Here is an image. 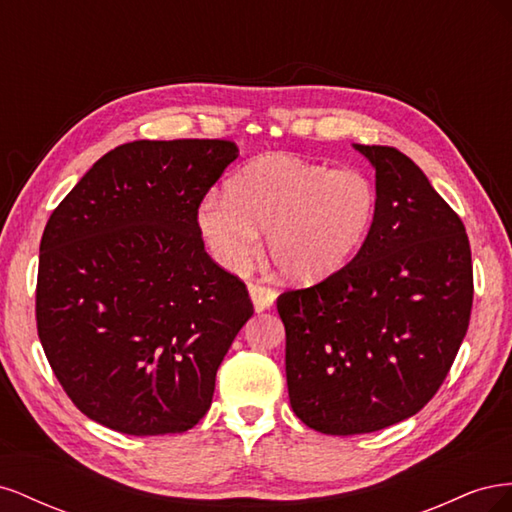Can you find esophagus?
Listing matches in <instances>:
<instances>
[{"mask_svg": "<svg viewBox=\"0 0 512 512\" xmlns=\"http://www.w3.org/2000/svg\"><path fill=\"white\" fill-rule=\"evenodd\" d=\"M247 290H250V299L256 307V312H265V309H269L277 299V292L273 288L265 286V284H260V282L250 284V286H247Z\"/></svg>", "mask_w": 512, "mask_h": 512, "instance_id": "esophagus-1", "label": "esophagus"}]
</instances>
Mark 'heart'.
<instances>
[{
    "mask_svg": "<svg viewBox=\"0 0 512 512\" xmlns=\"http://www.w3.org/2000/svg\"><path fill=\"white\" fill-rule=\"evenodd\" d=\"M378 213V190L359 168H333L292 153H267L211 194L196 222L211 256L237 271L258 250L288 280L318 282L346 267L361 250Z\"/></svg>",
    "mask_w": 512,
    "mask_h": 512,
    "instance_id": "1",
    "label": "heart"
}]
</instances>
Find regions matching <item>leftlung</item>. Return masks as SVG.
I'll list each match as a JSON object with an SVG mask.
<instances>
[{
    "instance_id": "left-lung-1",
    "label": "left lung",
    "mask_w": 512,
    "mask_h": 512,
    "mask_svg": "<svg viewBox=\"0 0 512 512\" xmlns=\"http://www.w3.org/2000/svg\"><path fill=\"white\" fill-rule=\"evenodd\" d=\"M354 149L376 168L374 226L346 267L277 297L290 406L331 436L421 410L455 361L474 297L466 226L423 170L393 147Z\"/></svg>"
}]
</instances>
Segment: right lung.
<instances>
[{
  "instance_id": "1",
  "label": "right lung",
  "mask_w": 512,
  "mask_h": 512,
  "mask_svg": "<svg viewBox=\"0 0 512 512\" xmlns=\"http://www.w3.org/2000/svg\"><path fill=\"white\" fill-rule=\"evenodd\" d=\"M239 149L218 138L108 151L40 241L38 337L91 421L128 436L192 429L254 307L205 252L196 213Z\"/></svg>"
}]
</instances>
